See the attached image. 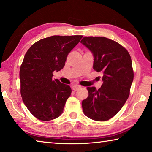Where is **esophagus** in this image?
<instances>
[{"label":"esophagus","instance_id":"34e87169","mask_svg":"<svg viewBox=\"0 0 152 152\" xmlns=\"http://www.w3.org/2000/svg\"><path fill=\"white\" fill-rule=\"evenodd\" d=\"M81 88V86L78 85V84H74L72 86V89L74 91H77V90H78L79 88Z\"/></svg>","mask_w":152,"mask_h":152}]
</instances>
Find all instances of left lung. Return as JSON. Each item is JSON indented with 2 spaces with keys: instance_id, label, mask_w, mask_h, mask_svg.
<instances>
[{
  "instance_id": "obj_1",
  "label": "left lung",
  "mask_w": 152,
  "mask_h": 152,
  "mask_svg": "<svg viewBox=\"0 0 152 152\" xmlns=\"http://www.w3.org/2000/svg\"><path fill=\"white\" fill-rule=\"evenodd\" d=\"M80 43L91 51L93 68L103 76V84L96 90L88 87V96L82 101L84 115L98 121H105L121 109L133 80L131 56L125 48L104 37H85Z\"/></svg>"
}]
</instances>
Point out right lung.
Returning <instances> with one entry per match:
<instances>
[{"instance_id": "1", "label": "right lung", "mask_w": 152, "mask_h": 152, "mask_svg": "<svg viewBox=\"0 0 152 152\" xmlns=\"http://www.w3.org/2000/svg\"><path fill=\"white\" fill-rule=\"evenodd\" d=\"M82 35H53L38 41L25 53L20 66V94L33 116L50 121L63 113L72 90L58 79L52 78L54 71L65 66L68 54Z\"/></svg>"}]
</instances>
